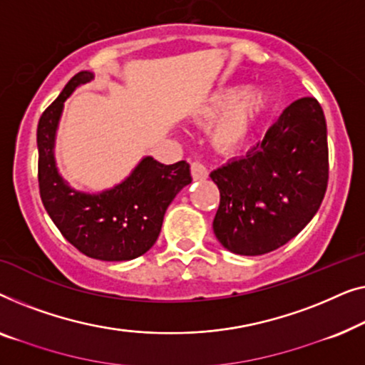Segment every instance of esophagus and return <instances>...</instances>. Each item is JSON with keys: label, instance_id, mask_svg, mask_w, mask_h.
<instances>
[{"label": "esophagus", "instance_id": "1", "mask_svg": "<svg viewBox=\"0 0 365 365\" xmlns=\"http://www.w3.org/2000/svg\"><path fill=\"white\" fill-rule=\"evenodd\" d=\"M192 177L193 180H205L208 177V168L203 165L202 162L198 160H192Z\"/></svg>", "mask_w": 365, "mask_h": 365}]
</instances>
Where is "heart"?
I'll use <instances>...</instances> for the list:
<instances>
[{"instance_id":"obj_1","label":"heart","mask_w":365,"mask_h":365,"mask_svg":"<svg viewBox=\"0 0 365 365\" xmlns=\"http://www.w3.org/2000/svg\"><path fill=\"white\" fill-rule=\"evenodd\" d=\"M266 104L268 96L263 89L228 86L215 91L200 106L197 119L208 124L217 118L210 130V140L218 150L230 152L246 140Z\"/></svg>"}]
</instances>
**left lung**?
I'll use <instances>...</instances> for the list:
<instances>
[{
	"label": "left lung",
	"mask_w": 365,
	"mask_h": 365,
	"mask_svg": "<svg viewBox=\"0 0 365 365\" xmlns=\"http://www.w3.org/2000/svg\"><path fill=\"white\" fill-rule=\"evenodd\" d=\"M210 177L220 190L213 232L225 248L258 256L286 245L311 222L327 188V127L319 102H292L263 140Z\"/></svg>",
	"instance_id": "left-lung-1"
}]
</instances>
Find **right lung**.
<instances>
[{"label": "right lung", "instance_id": "right-lung-1", "mask_svg": "<svg viewBox=\"0 0 365 365\" xmlns=\"http://www.w3.org/2000/svg\"><path fill=\"white\" fill-rule=\"evenodd\" d=\"M92 79L94 74L81 71L41 115L39 193L51 220L81 253L101 261H129L152 248L168 205L192 183V175L185 160L163 165L155 158L143 157L125 180L104 192L86 193L69 187L56 165V132L66 99Z\"/></svg>", "mask_w": 365, "mask_h": 365}]
</instances>
